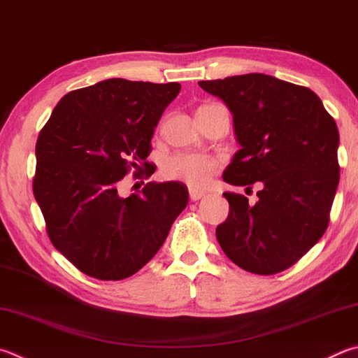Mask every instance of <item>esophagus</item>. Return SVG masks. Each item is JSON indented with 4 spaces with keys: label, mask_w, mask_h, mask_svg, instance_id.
Returning a JSON list of instances; mask_svg holds the SVG:
<instances>
[{
    "label": "esophagus",
    "mask_w": 358,
    "mask_h": 358,
    "mask_svg": "<svg viewBox=\"0 0 358 358\" xmlns=\"http://www.w3.org/2000/svg\"><path fill=\"white\" fill-rule=\"evenodd\" d=\"M189 197H191V200H194V201H197V200H200V199H203V197H205V192H203V191H196V189H189Z\"/></svg>",
    "instance_id": "34e87169"
}]
</instances>
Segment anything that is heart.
Here are the masks:
<instances>
[{"label": "heart", "instance_id": "b5f03b06", "mask_svg": "<svg viewBox=\"0 0 358 358\" xmlns=\"http://www.w3.org/2000/svg\"><path fill=\"white\" fill-rule=\"evenodd\" d=\"M219 167L216 158L199 153H177L167 158L162 166L164 178L180 181L196 189H203L211 183Z\"/></svg>", "mask_w": 358, "mask_h": 358}]
</instances>
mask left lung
Returning <instances> with one entry per match:
<instances>
[{"instance_id": "left-lung-1", "label": "left lung", "mask_w": 358, "mask_h": 358, "mask_svg": "<svg viewBox=\"0 0 358 358\" xmlns=\"http://www.w3.org/2000/svg\"><path fill=\"white\" fill-rule=\"evenodd\" d=\"M199 86L230 109L241 145L224 181L263 186L255 205L224 194L230 214L217 225V241L247 272L288 269L327 229L340 181L336 123L313 90L271 75H236Z\"/></svg>"}]
</instances>
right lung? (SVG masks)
I'll return each instance as SVG.
<instances>
[{"instance_id": "right-lung-1", "label": "right lung", "mask_w": 358, "mask_h": 358, "mask_svg": "<svg viewBox=\"0 0 358 358\" xmlns=\"http://www.w3.org/2000/svg\"><path fill=\"white\" fill-rule=\"evenodd\" d=\"M178 83L111 78L64 95L38 134L34 197L51 243L78 269L122 280L157 255L187 205L177 181L147 183L123 197L129 169L153 173L150 142ZM139 177V175H138Z\"/></svg>"}]
</instances>
